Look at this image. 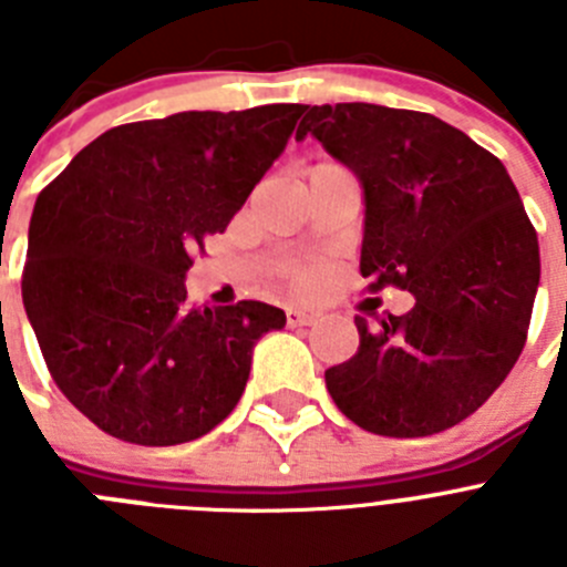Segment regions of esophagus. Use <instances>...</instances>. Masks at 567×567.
Returning <instances> with one entry per match:
<instances>
[{
	"label": "esophagus",
	"mask_w": 567,
	"mask_h": 567,
	"mask_svg": "<svg viewBox=\"0 0 567 567\" xmlns=\"http://www.w3.org/2000/svg\"><path fill=\"white\" fill-rule=\"evenodd\" d=\"M315 320L312 312H307V309H298V307H289L287 309V323L289 327H309Z\"/></svg>",
	"instance_id": "1"
}]
</instances>
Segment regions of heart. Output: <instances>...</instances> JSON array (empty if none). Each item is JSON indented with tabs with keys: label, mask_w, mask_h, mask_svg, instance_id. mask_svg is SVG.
I'll return each mask as SVG.
<instances>
[{
	"label": "heart",
	"mask_w": 567,
	"mask_h": 567,
	"mask_svg": "<svg viewBox=\"0 0 567 567\" xmlns=\"http://www.w3.org/2000/svg\"><path fill=\"white\" fill-rule=\"evenodd\" d=\"M298 280H300V284H303V280H307V275H300V278H298Z\"/></svg>",
	"instance_id": "b5f03b06"
}]
</instances>
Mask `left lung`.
Masks as SVG:
<instances>
[{"label":"left lung","mask_w":567,"mask_h":567,"mask_svg":"<svg viewBox=\"0 0 567 567\" xmlns=\"http://www.w3.org/2000/svg\"><path fill=\"white\" fill-rule=\"evenodd\" d=\"M363 187L360 272L414 295L412 312L354 318V358L327 369L346 417L380 437H429L474 414L517 363L539 287L537 233L497 155L417 110L303 107Z\"/></svg>","instance_id":"8db88e82"}]
</instances>
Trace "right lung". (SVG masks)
<instances>
[{"instance_id": "1", "label": "right lung", "mask_w": 567, "mask_h": 567, "mask_svg": "<svg viewBox=\"0 0 567 567\" xmlns=\"http://www.w3.org/2000/svg\"><path fill=\"white\" fill-rule=\"evenodd\" d=\"M303 104L187 110L102 133L39 193L22 300L64 398L113 437L175 445L238 405L284 309L187 303V269L284 153Z\"/></svg>"}]
</instances>
